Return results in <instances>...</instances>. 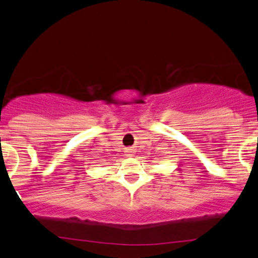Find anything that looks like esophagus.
Here are the masks:
<instances>
[{
	"label": "esophagus",
	"instance_id": "obj_1",
	"mask_svg": "<svg viewBox=\"0 0 258 258\" xmlns=\"http://www.w3.org/2000/svg\"><path fill=\"white\" fill-rule=\"evenodd\" d=\"M125 153H126V155H128V156H130V155H133V149H130V148H128V149H125Z\"/></svg>",
	"mask_w": 258,
	"mask_h": 258
}]
</instances>
